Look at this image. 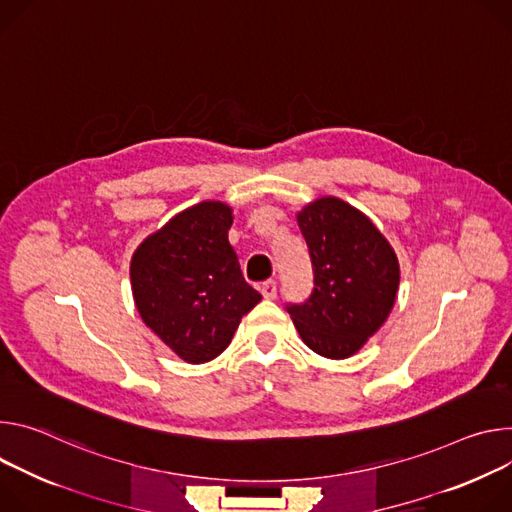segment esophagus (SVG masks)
Listing matches in <instances>:
<instances>
[{
  "instance_id": "1",
  "label": "esophagus",
  "mask_w": 512,
  "mask_h": 512,
  "mask_svg": "<svg viewBox=\"0 0 512 512\" xmlns=\"http://www.w3.org/2000/svg\"><path fill=\"white\" fill-rule=\"evenodd\" d=\"M260 293L264 299H274L276 297V280H264L260 285Z\"/></svg>"
}]
</instances>
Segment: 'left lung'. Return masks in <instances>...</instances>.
<instances>
[{"label": "left lung", "mask_w": 512, "mask_h": 512, "mask_svg": "<svg viewBox=\"0 0 512 512\" xmlns=\"http://www.w3.org/2000/svg\"><path fill=\"white\" fill-rule=\"evenodd\" d=\"M297 223L313 291L303 303H287V311L313 352L350 358L386 321L399 289V262L374 223L342 199H317Z\"/></svg>", "instance_id": "1"}]
</instances>
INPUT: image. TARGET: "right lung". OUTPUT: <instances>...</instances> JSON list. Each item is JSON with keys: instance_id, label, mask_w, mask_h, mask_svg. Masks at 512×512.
<instances>
[{"instance_id": "right-lung-1", "label": "right lung", "mask_w": 512, "mask_h": 512, "mask_svg": "<svg viewBox=\"0 0 512 512\" xmlns=\"http://www.w3.org/2000/svg\"><path fill=\"white\" fill-rule=\"evenodd\" d=\"M232 209L203 201L146 238L130 266L140 317L189 364L217 358L262 299L227 240Z\"/></svg>"}]
</instances>
